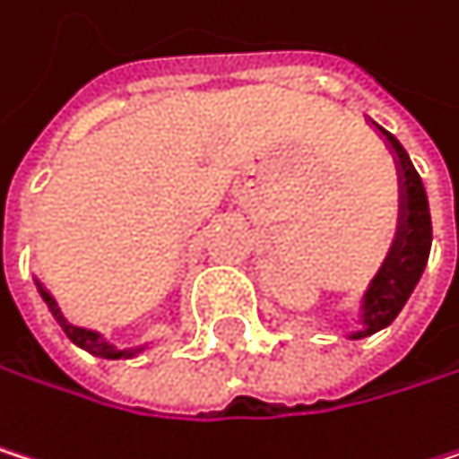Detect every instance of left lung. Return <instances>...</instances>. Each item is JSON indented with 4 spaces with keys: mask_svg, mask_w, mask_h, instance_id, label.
Returning <instances> with one entry per match:
<instances>
[{
    "mask_svg": "<svg viewBox=\"0 0 459 459\" xmlns=\"http://www.w3.org/2000/svg\"><path fill=\"white\" fill-rule=\"evenodd\" d=\"M386 141L392 143L397 160H400V171H403V220H400V231L394 239V247L381 269V274L373 280L368 297H365V329L356 337H370L378 329L389 326L400 310L405 307L408 297L413 293L424 266L430 258V245H433V222H430V204L424 185L413 169V162L408 152L400 146V141L378 127Z\"/></svg>",
    "mask_w": 459,
    "mask_h": 459,
    "instance_id": "left-lung-1",
    "label": "left lung"
}]
</instances>
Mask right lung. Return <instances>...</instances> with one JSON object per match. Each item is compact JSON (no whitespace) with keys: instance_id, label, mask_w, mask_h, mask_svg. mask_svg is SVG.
I'll return each instance as SVG.
<instances>
[{"instance_id":"add662e5","label":"right lung","mask_w":459,"mask_h":459,"mask_svg":"<svg viewBox=\"0 0 459 459\" xmlns=\"http://www.w3.org/2000/svg\"><path fill=\"white\" fill-rule=\"evenodd\" d=\"M40 288V297L46 299V305H48V310L54 313V318L59 321V326L65 329V334L78 345V348H83V351H89V353H94V356H106V359H114V356H122V353H117L106 340H100L94 332H86V329H78V326H70L65 318H62V313H59V307H56V302L48 297V293L43 290V285H38Z\"/></svg>"}]
</instances>
